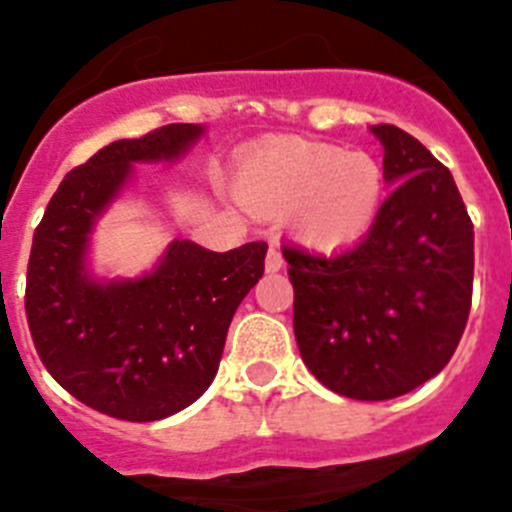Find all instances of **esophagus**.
Listing matches in <instances>:
<instances>
[{"label": "esophagus", "instance_id": "esophagus-1", "mask_svg": "<svg viewBox=\"0 0 512 512\" xmlns=\"http://www.w3.org/2000/svg\"><path fill=\"white\" fill-rule=\"evenodd\" d=\"M283 265H285V260H283V255H280L278 247H270V250H267V257H265L267 273H278V270H283Z\"/></svg>", "mask_w": 512, "mask_h": 512}]
</instances>
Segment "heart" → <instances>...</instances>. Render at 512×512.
Returning a JSON list of instances; mask_svg holds the SVG:
<instances>
[{
    "instance_id": "obj_1",
    "label": "heart",
    "mask_w": 512,
    "mask_h": 512,
    "mask_svg": "<svg viewBox=\"0 0 512 512\" xmlns=\"http://www.w3.org/2000/svg\"><path fill=\"white\" fill-rule=\"evenodd\" d=\"M239 191L255 209L290 214L293 229L311 245L344 247L375 224L385 178L372 155L285 137L242 165Z\"/></svg>"
}]
</instances>
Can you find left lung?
I'll list each match as a JSON object with an SVG mask.
<instances>
[{"mask_svg":"<svg viewBox=\"0 0 512 512\" xmlns=\"http://www.w3.org/2000/svg\"><path fill=\"white\" fill-rule=\"evenodd\" d=\"M372 132L395 188L365 239L331 255L283 247L298 352L321 385L354 400L398 398L444 370L474 278V227L449 168L395 124Z\"/></svg>","mask_w":512,"mask_h":512,"instance_id":"8db88e82","label":"left lung"}]
</instances>
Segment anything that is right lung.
Returning <instances> with one entry per match:
<instances>
[{
	"instance_id": "obj_1",
	"label": "right lung",
	"mask_w": 512,
	"mask_h": 512,
	"mask_svg": "<svg viewBox=\"0 0 512 512\" xmlns=\"http://www.w3.org/2000/svg\"><path fill=\"white\" fill-rule=\"evenodd\" d=\"M168 124L101 147L63 178L32 237L25 313L40 362L73 398L122 421H160L214 380L242 298L265 273V242L229 252L176 239L140 280L86 275V234L135 160H173L201 135Z\"/></svg>"
}]
</instances>
